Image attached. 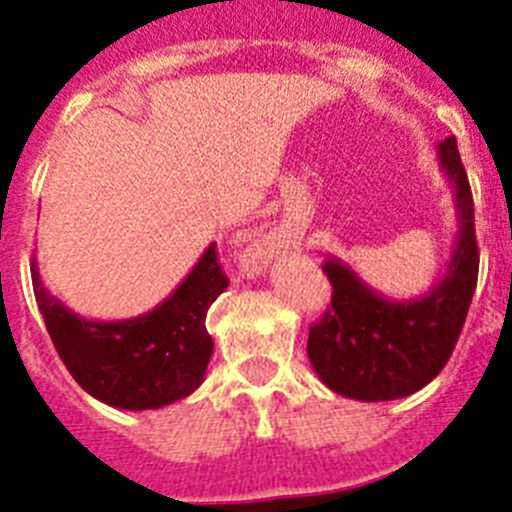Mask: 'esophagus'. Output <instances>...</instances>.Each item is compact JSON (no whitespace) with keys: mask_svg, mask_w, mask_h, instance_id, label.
I'll return each mask as SVG.
<instances>
[{"mask_svg":"<svg viewBox=\"0 0 512 512\" xmlns=\"http://www.w3.org/2000/svg\"><path fill=\"white\" fill-rule=\"evenodd\" d=\"M275 250H278L275 239H270V237L255 239V242L247 244V250H244V255H242V265L247 270H252V273H257V270L268 265L270 257L275 255Z\"/></svg>","mask_w":512,"mask_h":512,"instance_id":"1","label":"esophagus"}]
</instances>
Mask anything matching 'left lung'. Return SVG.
Segmentation results:
<instances>
[{
    "label": "left lung",
    "mask_w": 512,
    "mask_h": 512,
    "mask_svg": "<svg viewBox=\"0 0 512 512\" xmlns=\"http://www.w3.org/2000/svg\"><path fill=\"white\" fill-rule=\"evenodd\" d=\"M438 162L453 185L459 234L451 262L428 293L391 301L373 291L348 262L330 257L322 270L332 306L311 324L306 353L324 386L358 399L389 402L415 394L443 371L477 288L479 250L474 201L456 139L438 144Z\"/></svg>",
    "instance_id": "obj_1"
}]
</instances>
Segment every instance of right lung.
Instances as JSON below:
<instances>
[{"mask_svg":"<svg viewBox=\"0 0 512 512\" xmlns=\"http://www.w3.org/2000/svg\"><path fill=\"white\" fill-rule=\"evenodd\" d=\"M30 273L53 348L87 394L139 412L159 410L201 386L213 353L206 311L229 286L216 242L157 309L121 322L79 317L43 288L35 260Z\"/></svg>","mask_w":512,"mask_h":512,"instance_id":"obj_1","label":"right lung"}]
</instances>
